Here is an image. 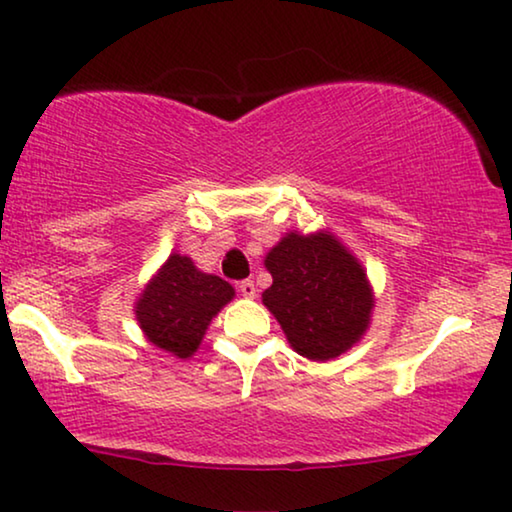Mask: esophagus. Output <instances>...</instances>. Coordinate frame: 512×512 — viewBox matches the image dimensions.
<instances>
[{
	"label": "esophagus",
	"instance_id": "1",
	"mask_svg": "<svg viewBox=\"0 0 512 512\" xmlns=\"http://www.w3.org/2000/svg\"><path fill=\"white\" fill-rule=\"evenodd\" d=\"M239 292H241L243 296H246V299H253L255 292H257L255 282H253V280H241V282H239Z\"/></svg>",
	"mask_w": 512,
	"mask_h": 512
}]
</instances>
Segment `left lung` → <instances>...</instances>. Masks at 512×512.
Returning a JSON list of instances; mask_svg holds the SVG:
<instances>
[{
	"mask_svg": "<svg viewBox=\"0 0 512 512\" xmlns=\"http://www.w3.org/2000/svg\"><path fill=\"white\" fill-rule=\"evenodd\" d=\"M264 266L273 285L264 289L262 303L296 354L331 361L370 329L375 289L361 259L333 232H287L266 253Z\"/></svg>",
	"mask_w": 512,
	"mask_h": 512,
	"instance_id": "left-lung-1",
	"label": "left lung"
}]
</instances>
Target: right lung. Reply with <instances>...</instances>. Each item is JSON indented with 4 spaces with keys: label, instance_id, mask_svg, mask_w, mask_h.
Here are the masks:
<instances>
[{
    "label": "right lung",
    "instance_id": "right-lung-1",
    "mask_svg": "<svg viewBox=\"0 0 512 512\" xmlns=\"http://www.w3.org/2000/svg\"><path fill=\"white\" fill-rule=\"evenodd\" d=\"M234 287L172 253L135 301V319L151 345L186 361L200 349L211 319L234 299Z\"/></svg>",
    "mask_w": 512,
    "mask_h": 512
}]
</instances>
